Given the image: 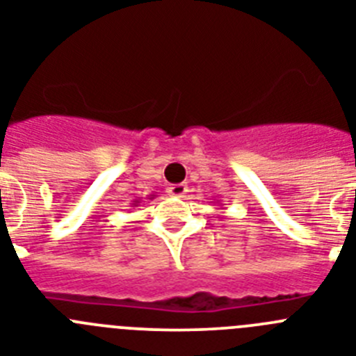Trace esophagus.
Wrapping results in <instances>:
<instances>
[{
	"instance_id": "34e87169",
	"label": "esophagus",
	"mask_w": 356,
	"mask_h": 356,
	"mask_svg": "<svg viewBox=\"0 0 356 356\" xmlns=\"http://www.w3.org/2000/svg\"><path fill=\"white\" fill-rule=\"evenodd\" d=\"M168 193L175 197H184L188 193V187L185 184H175L168 187Z\"/></svg>"
}]
</instances>
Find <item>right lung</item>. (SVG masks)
Instances as JSON below:
<instances>
[{
  "mask_svg": "<svg viewBox=\"0 0 356 356\" xmlns=\"http://www.w3.org/2000/svg\"><path fill=\"white\" fill-rule=\"evenodd\" d=\"M137 203H140V201H134V203H131V205H134V207H137Z\"/></svg>",
  "mask_w": 356,
  "mask_h": 356,
  "instance_id": "add662e5",
  "label": "right lung"
}]
</instances>
